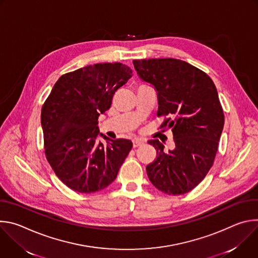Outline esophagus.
<instances>
[{
	"label": "esophagus",
	"instance_id": "esophagus-1",
	"mask_svg": "<svg viewBox=\"0 0 258 258\" xmlns=\"http://www.w3.org/2000/svg\"><path fill=\"white\" fill-rule=\"evenodd\" d=\"M143 144H144V141H142V140H140V139H136V140H134V141H133V146H134V148H138V147L142 146Z\"/></svg>",
	"mask_w": 258,
	"mask_h": 258
}]
</instances>
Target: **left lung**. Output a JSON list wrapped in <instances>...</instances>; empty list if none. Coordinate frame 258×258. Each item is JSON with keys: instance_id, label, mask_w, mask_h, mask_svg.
<instances>
[{"instance_id": "1", "label": "left lung", "mask_w": 258, "mask_h": 258, "mask_svg": "<svg viewBox=\"0 0 258 258\" xmlns=\"http://www.w3.org/2000/svg\"><path fill=\"white\" fill-rule=\"evenodd\" d=\"M139 78L157 93V115H168L161 127L172 131L174 149L164 152L158 140L148 143L156 159L147 165L150 181L167 195L193 190L213 164L225 116L212 80L197 67L178 59L133 61Z\"/></svg>"}]
</instances>
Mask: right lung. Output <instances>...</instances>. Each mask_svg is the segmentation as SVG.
<instances>
[{
  "label": "right lung",
  "mask_w": 258,
  "mask_h": 258,
  "mask_svg": "<svg viewBox=\"0 0 258 258\" xmlns=\"http://www.w3.org/2000/svg\"><path fill=\"white\" fill-rule=\"evenodd\" d=\"M131 78L132 70L121 63L89 65L63 75L46 100L41 114L46 157L71 190L90 194L105 189L132 150L130 140L109 139L98 126L100 114Z\"/></svg>",
  "instance_id": "right-lung-1"
}]
</instances>
